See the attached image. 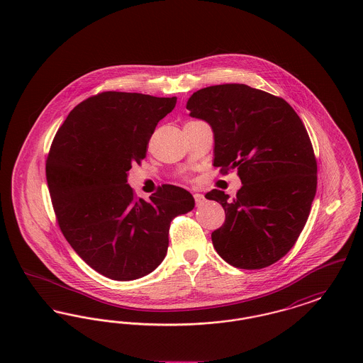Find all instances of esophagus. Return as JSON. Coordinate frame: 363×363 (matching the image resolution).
Here are the masks:
<instances>
[{
    "label": "esophagus",
    "instance_id": "obj_1",
    "mask_svg": "<svg viewBox=\"0 0 363 363\" xmlns=\"http://www.w3.org/2000/svg\"><path fill=\"white\" fill-rule=\"evenodd\" d=\"M194 200H196V206L197 207H203L206 204V201H207L204 194H201V193H194Z\"/></svg>",
    "mask_w": 363,
    "mask_h": 363
}]
</instances>
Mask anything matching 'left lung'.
<instances>
[{
    "mask_svg": "<svg viewBox=\"0 0 363 363\" xmlns=\"http://www.w3.org/2000/svg\"><path fill=\"white\" fill-rule=\"evenodd\" d=\"M190 117L213 132V166L237 169L241 189L206 194L225 209L211 235L218 255L242 269L281 259L303 230L317 188V163L305 125L284 99L246 84L193 92Z\"/></svg>",
    "mask_w": 363,
    "mask_h": 363,
    "instance_id": "1",
    "label": "left lung"
}]
</instances>
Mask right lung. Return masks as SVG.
Here are the masks:
<instances>
[{
	"mask_svg": "<svg viewBox=\"0 0 363 363\" xmlns=\"http://www.w3.org/2000/svg\"><path fill=\"white\" fill-rule=\"evenodd\" d=\"M175 104V96L102 92L77 104L52 140L46 178L58 225L73 250L108 279L151 274L166 257L172 220L194 208L179 186L163 185L143 200L128 184Z\"/></svg>",
	"mask_w": 363,
	"mask_h": 363,
	"instance_id": "1",
	"label": "right lung"
}]
</instances>
